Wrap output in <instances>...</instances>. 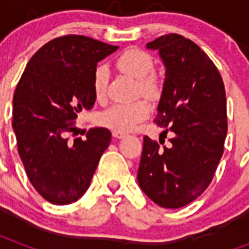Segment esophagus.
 I'll return each instance as SVG.
<instances>
[{"instance_id":"34e87169","label":"esophagus","mask_w":249,"mask_h":249,"mask_svg":"<svg viewBox=\"0 0 249 249\" xmlns=\"http://www.w3.org/2000/svg\"><path fill=\"white\" fill-rule=\"evenodd\" d=\"M112 135H113L114 139H124L125 136H126V133H124V132H120V130H113L112 132Z\"/></svg>"}]
</instances>
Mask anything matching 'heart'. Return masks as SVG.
<instances>
[{
	"label": "heart",
	"instance_id": "heart-1",
	"mask_svg": "<svg viewBox=\"0 0 249 249\" xmlns=\"http://www.w3.org/2000/svg\"><path fill=\"white\" fill-rule=\"evenodd\" d=\"M117 66L121 71L139 80L142 94L148 97L156 96L159 92V84L152 76L153 60L146 52L141 49H128L117 58ZM109 80V71L105 65H98L93 74V90L97 98H103L107 92ZM149 105L144 100L133 103L116 104L98 114V124L109 129L128 132L133 129L136 124L148 117Z\"/></svg>",
	"mask_w": 249,
	"mask_h": 249
}]
</instances>
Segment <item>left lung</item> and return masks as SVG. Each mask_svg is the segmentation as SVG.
Returning a JSON list of instances; mask_svg holds the SVG:
<instances>
[{
    "label": "left lung",
    "instance_id": "obj_1",
    "mask_svg": "<svg viewBox=\"0 0 249 249\" xmlns=\"http://www.w3.org/2000/svg\"><path fill=\"white\" fill-rule=\"evenodd\" d=\"M146 49L159 52L165 68L155 123L169 126L173 137L164 149L144 137L137 181L153 203L180 208L208 188L223 156L228 129L224 84L211 58L183 36H161Z\"/></svg>",
    "mask_w": 249,
    "mask_h": 249
}]
</instances>
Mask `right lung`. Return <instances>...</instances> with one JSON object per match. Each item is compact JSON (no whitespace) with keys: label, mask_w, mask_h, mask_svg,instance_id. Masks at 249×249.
<instances>
[{"label":"right lung","mask_w":249,"mask_h":249,"mask_svg":"<svg viewBox=\"0 0 249 249\" xmlns=\"http://www.w3.org/2000/svg\"><path fill=\"white\" fill-rule=\"evenodd\" d=\"M119 46L85 36L49 41L30 58L13 97V130L29 181L49 203L77 201L90 185L104 151L107 128L68 141L74 120L96 103L93 74L97 62Z\"/></svg>","instance_id":"obj_1"}]
</instances>
